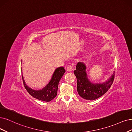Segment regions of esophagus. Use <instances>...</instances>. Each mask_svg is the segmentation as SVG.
Listing matches in <instances>:
<instances>
[{
	"instance_id": "esophagus-1",
	"label": "esophagus",
	"mask_w": 132,
	"mask_h": 132,
	"mask_svg": "<svg viewBox=\"0 0 132 132\" xmlns=\"http://www.w3.org/2000/svg\"><path fill=\"white\" fill-rule=\"evenodd\" d=\"M73 70V68L71 65H69L67 67V71L68 72H71Z\"/></svg>"
}]
</instances>
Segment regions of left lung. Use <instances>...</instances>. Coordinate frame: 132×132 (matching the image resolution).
Instances as JSON below:
<instances>
[{
  "label": "left lung",
  "mask_w": 132,
  "mask_h": 132,
  "mask_svg": "<svg viewBox=\"0 0 132 132\" xmlns=\"http://www.w3.org/2000/svg\"><path fill=\"white\" fill-rule=\"evenodd\" d=\"M74 74L77 78V89L79 96L86 100H95L108 91L114 79V72L106 80L102 83H94L87 77L86 66L79 62L76 66Z\"/></svg>",
  "instance_id": "8db88e82"
}]
</instances>
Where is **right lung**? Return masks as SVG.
Returning <instances> with one entry per match:
<instances>
[{
    "instance_id": "add662e5",
    "label": "right lung",
    "mask_w": 132,
    "mask_h": 132,
    "mask_svg": "<svg viewBox=\"0 0 132 132\" xmlns=\"http://www.w3.org/2000/svg\"><path fill=\"white\" fill-rule=\"evenodd\" d=\"M65 72V70L63 67L56 68L53 73L50 82L43 88L37 90H33L29 87L26 84L23 76L22 79L26 89L34 98L42 101L50 102L56 96L59 82Z\"/></svg>"
}]
</instances>
